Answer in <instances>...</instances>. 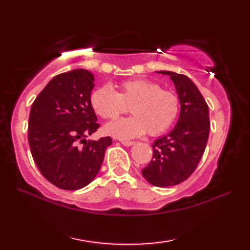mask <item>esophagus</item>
Masks as SVG:
<instances>
[{"instance_id":"1","label":"esophagus","mask_w":250,"mask_h":250,"mask_svg":"<svg viewBox=\"0 0 250 250\" xmlns=\"http://www.w3.org/2000/svg\"><path fill=\"white\" fill-rule=\"evenodd\" d=\"M121 144L124 146H132V145H134V142H132V141H121Z\"/></svg>"}]
</instances>
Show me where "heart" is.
<instances>
[{"label": "heart", "instance_id": "heart-1", "mask_svg": "<svg viewBox=\"0 0 250 250\" xmlns=\"http://www.w3.org/2000/svg\"><path fill=\"white\" fill-rule=\"evenodd\" d=\"M118 91L108 86L95 89L91 105L104 119H116L128 111L134 116L110 122L105 131L120 139H131L145 134L159 135L171 128L179 111V98L172 90L162 89L149 79H131L120 83Z\"/></svg>", "mask_w": 250, "mask_h": 250}]
</instances>
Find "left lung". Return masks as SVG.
<instances>
[{
    "label": "left lung",
    "mask_w": 250,
    "mask_h": 250,
    "mask_svg": "<svg viewBox=\"0 0 250 250\" xmlns=\"http://www.w3.org/2000/svg\"><path fill=\"white\" fill-rule=\"evenodd\" d=\"M158 73L173 81L180 113L174 129L153 142L152 159L142 174L156 187H169L185 182L194 172L204 153L210 124L208 105L188 76L169 71Z\"/></svg>",
    "instance_id": "left-lung-1"
}]
</instances>
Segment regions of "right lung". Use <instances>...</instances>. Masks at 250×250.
I'll return each instance as SVG.
<instances>
[{
	"label": "right lung",
	"mask_w": 250,
	"mask_h": 250,
	"mask_svg": "<svg viewBox=\"0 0 250 250\" xmlns=\"http://www.w3.org/2000/svg\"><path fill=\"white\" fill-rule=\"evenodd\" d=\"M93 82V74L83 68L59 74L31 107L32 157L42 175L63 190L82 189L91 183L111 145L109 136L86 141L100 126L90 101Z\"/></svg>",
	"instance_id": "1"
}]
</instances>
